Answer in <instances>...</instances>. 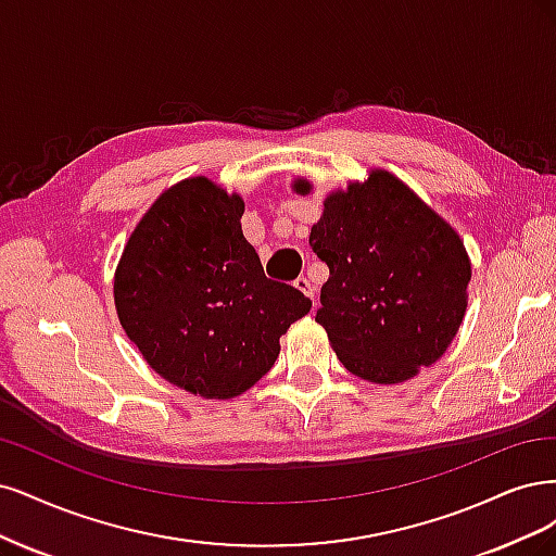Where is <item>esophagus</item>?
<instances>
[{
	"instance_id": "1",
	"label": "esophagus",
	"mask_w": 556,
	"mask_h": 556,
	"mask_svg": "<svg viewBox=\"0 0 556 556\" xmlns=\"http://www.w3.org/2000/svg\"><path fill=\"white\" fill-rule=\"evenodd\" d=\"M293 286L298 291H302L304 295H309V298H314V286L309 283V279L307 277H298L295 281H293Z\"/></svg>"
}]
</instances>
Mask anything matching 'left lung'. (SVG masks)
Wrapping results in <instances>:
<instances>
[{"instance_id": "8db88e82", "label": "left lung", "mask_w": 556, "mask_h": 556, "mask_svg": "<svg viewBox=\"0 0 556 556\" xmlns=\"http://www.w3.org/2000/svg\"><path fill=\"white\" fill-rule=\"evenodd\" d=\"M309 193L307 180L295 182ZM309 247L328 265L316 324L342 365L402 383L437 363L467 312L471 263L457 232L395 175L328 195Z\"/></svg>"}]
</instances>
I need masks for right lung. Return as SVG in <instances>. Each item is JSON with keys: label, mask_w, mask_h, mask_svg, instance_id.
<instances>
[{"label": "right lung", "mask_w": 556, "mask_h": 556, "mask_svg": "<svg viewBox=\"0 0 556 556\" xmlns=\"http://www.w3.org/2000/svg\"><path fill=\"white\" fill-rule=\"evenodd\" d=\"M242 212L240 195L207 177L175 185L140 219L115 273L124 332L159 376L207 400L263 379L279 337L312 309L291 283L265 277Z\"/></svg>", "instance_id": "right-lung-1"}]
</instances>
